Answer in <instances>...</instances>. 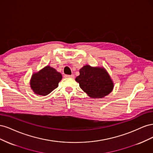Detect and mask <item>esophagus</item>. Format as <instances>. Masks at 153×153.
Instances as JSON below:
<instances>
[{
    "mask_svg": "<svg viewBox=\"0 0 153 153\" xmlns=\"http://www.w3.org/2000/svg\"><path fill=\"white\" fill-rule=\"evenodd\" d=\"M64 77H65V78H74V75H64Z\"/></svg>",
    "mask_w": 153,
    "mask_h": 153,
    "instance_id": "esophagus-1",
    "label": "esophagus"
}]
</instances>
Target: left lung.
Masks as SVG:
<instances>
[{
	"label": "left lung",
	"instance_id": "1",
	"mask_svg": "<svg viewBox=\"0 0 153 153\" xmlns=\"http://www.w3.org/2000/svg\"><path fill=\"white\" fill-rule=\"evenodd\" d=\"M75 80L92 98H102L112 92L114 83L105 68L85 65L80 69Z\"/></svg>",
	"mask_w": 153,
	"mask_h": 153
}]
</instances>
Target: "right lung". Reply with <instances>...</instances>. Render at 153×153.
<instances>
[{"label": "right lung", "mask_w": 153, "mask_h": 153, "mask_svg": "<svg viewBox=\"0 0 153 153\" xmlns=\"http://www.w3.org/2000/svg\"><path fill=\"white\" fill-rule=\"evenodd\" d=\"M61 80V74L56 69L47 66L32 75L30 84L36 94L47 96L56 89Z\"/></svg>", "instance_id": "1"}]
</instances>
